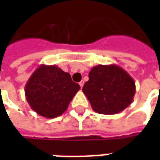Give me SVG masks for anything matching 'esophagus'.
<instances>
[{"label": "esophagus", "mask_w": 160, "mask_h": 160, "mask_svg": "<svg viewBox=\"0 0 160 160\" xmlns=\"http://www.w3.org/2000/svg\"><path fill=\"white\" fill-rule=\"evenodd\" d=\"M84 83H85V82H84V80H81V81H80V87H81V88H82V87H83V86H84Z\"/></svg>", "instance_id": "esophagus-1"}]
</instances>
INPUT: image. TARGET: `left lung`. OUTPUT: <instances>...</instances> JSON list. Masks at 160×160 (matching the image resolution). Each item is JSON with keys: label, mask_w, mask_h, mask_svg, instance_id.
I'll list each match as a JSON object with an SVG mask.
<instances>
[{"label": "left lung", "mask_w": 160, "mask_h": 160, "mask_svg": "<svg viewBox=\"0 0 160 160\" xmlns=\"http://www.w3.org/2000/svg\"><path fill=\"white\" fill-rule=\"evenodd\" d=\"M82 92L97 113L118 114L133 102L135 83L118 65H98L91 69Z\"/></svg>", "instance_id": "1"}]
</instances>
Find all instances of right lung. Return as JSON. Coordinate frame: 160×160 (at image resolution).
<instances>
[{
    "label": "right lung",
    "instance_id": "1",
    "mask_svg": "<svg viewBox=\"0 0 160 160\" xmlns=\"http://www.w3.org/2000/svg\"><path fill=\"white\" fill-rule=\"evenodd\" d=\"M79 84L68 73L56 65H40L31 75L25 88L26 100L38 114L55 118L63 114L77 92Z\"/></svg>",
    "mask_w": 160,
    "mask_h": 160
}]
</instances>
